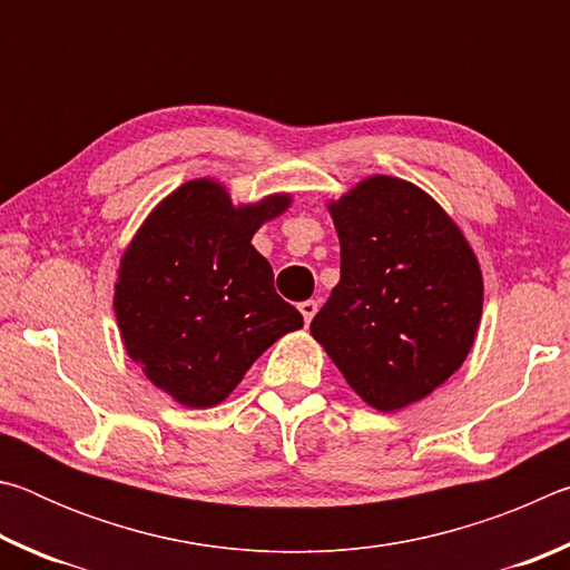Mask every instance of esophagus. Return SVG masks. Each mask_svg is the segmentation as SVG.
<instances>
[{
  "label": "esophagus",
  "instance_id": "obj_1",
  "mask_svg": "<svg viewBox=\"0 0 570 570\" xmlns=\"http://www.w3.org/2000/svg\"><path fill=\"white\" fill-rule=\"evenodd\" d=\"M316 308H320V304H316V302H314V298H308V302H302V304H298V312H302V314H304V322H306V324L314 320Z\"/></svg>",
  "mask_w": 570,
  "mask_h": 570
}]
</instances>
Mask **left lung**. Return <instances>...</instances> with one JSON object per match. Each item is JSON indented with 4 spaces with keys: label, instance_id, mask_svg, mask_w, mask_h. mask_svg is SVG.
<instances>
[{
    "label": "left lung",
    "instance_id": "left-lung-1",
    "mask_svg": "<svg viewBox=\"0 0 570 570\" xmlns=\"http://www.w3.org/2000/svg\"><path fill=\"white\" fill-rule=\"evenodd\" d=\"M330 214L342 276L312 336L370 407L402 410L450 380L472 350L480 264L438 200L402 178H364Z\"/></svg>",
    "mask_w": 570,
    "mask_h": 570
}]
</instances>
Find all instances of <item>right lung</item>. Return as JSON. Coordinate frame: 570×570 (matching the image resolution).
Masks as SVG:
<instances>
[{
  "label": "right lung",
  "mask_w": 570,
  "mask_h": 570,
  "mask_svg": "<svg viewBox=\"0 0 570 570\" xmlns=\"http://www.w3.org/2000/svg\"><path fill=\"white\" fill-rule=\"evenodd\" d=\"M288 206V193L234 206L220 183L188 180L125 248L112 298L125 352L183 407L224 402L268 346L304 326L250 246Z\"/></svg>",
  "instance_id": "obj_1"
}]
</instances>
